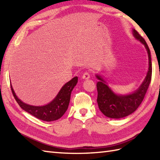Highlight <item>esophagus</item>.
<instances>
[{
  "mask_svg": "<svg viewBox=\"0 0 160 160\" xmlns=\"http://www.w3.org/2000/svg\"><path fill=\"white\" fill-rule=\"evenodd\" d=\"M82 79L83 80H88L90 78V74L89 72H84L82 75Z\"/></svg>",
  "mask_w": 160,
  "mask_h": 160,
  "instance_id": "obj_1",
  "label": "esophagus"
}]
</instances>
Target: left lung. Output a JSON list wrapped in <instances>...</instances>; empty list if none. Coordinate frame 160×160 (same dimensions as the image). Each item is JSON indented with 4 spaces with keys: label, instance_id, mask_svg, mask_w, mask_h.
I'll use <instances>...</instances> for the list:
<instances>
[{
    "label": "left lung",
    "instance_id": "obj_1",
    "mask_svg": "<svg viewBox=\"0 0 160 160\" xmlns=\"http://www.w3.org/2000/svg\"><path fill=\"white\" fill-rule=\"evenodd\" d=\"M132 35L135 39L144 45L148 56V70L147 76L140 87L131 93L127 95L116 94L110 87H108L106 80L100 75H96L98 80H99L97 83L98 107L105 116L110 118H124L136 111L143 100L151 81L152 63L150 49L145 40L134 29H132Z\"/></svg>",
    "mask_w": 160,
    "mask_h": 160
}]
</instances>
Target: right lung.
Returning <instances> with one entry per match:
<instances>
[{"mask_svg": "<svg viewBox=\"0 0 160 160\" xmlns=\"http://www.w3.org/2000/svg\"><path fill=\"white\" fill-rule=\"evenodd\" d=\"M77 82L78 77L76 76L63 85L52 102L44 106H33L23 102L17 97L12 84L11 89L16 101L23 110L40 120L51 122L58 120L67 111L70 102L71 91Z\"/></svg>", "mask_w": 160, "mask_h": 160, "instance_id": "1", "label": "right lung"}]
</instances>
